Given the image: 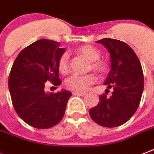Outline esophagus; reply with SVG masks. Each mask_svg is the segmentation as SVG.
I'll list each match as a JSON object with an SVG mask.
<instances>
[{
  "mask_svg": "<svg viewBox=\"0 0 154 154\" xmlns=\"http://www.w3.org/2000/svg\"><path fill=\"white\" fill-rule=\"evenodd\" d=\"M73 95H77V96H84L85 94V93H81V92H73L72 93Z\"/></svg>",
  "mask_w": 154,
  "mask_h": 154,
  "instance_id": "1",
  "label": "esophagus"
}]
</instances>
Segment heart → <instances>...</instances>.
Wrapping results in <instances>:
<instances>
[{
  "label": "heart",
  "mask_w": 154,
  "mask_h": 154,
  "mask_svg": "<svg viewBox=\"0 0 154 154\" xmlns=\"http://www.w3.org/2000/svg\"><path fill=\"white\" fill-rule=\"evenodd\" d=\"M77 52L85 57L88 61L90 62V67L94 71L103 73L106 70V64L105 62L100 60V52L98 49L91 45H84L77 49ZM59 71L65 74L69 69V54L64 52L60 56L58 60ZM96 81V77L94 74L71 75L65 80V86L72 91L84 92L88 90L90 85H93Z\"/></svg>",
  "instance_id": "heart-1"
}]
</instances>
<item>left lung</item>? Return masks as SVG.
Returning <instances> with one entry per match:
<instances>
[{"instance_id": "1", "label": "left lung", "mask_w": 154, "mask_h": 154, "mask_svg": "<svg viewBox=\"0 0 154 154\" xmlns=\"http://www.w3.org/2000/svg\"><path fill=\"white\" fill-rule=\"evenodd\" d=\"M96 43L104 46L110 54L111 69L103 84L113 92L110 97L101 95L98 105L89 110L90 116L101 126H120L139 106L144 90L141 64L134 51L122 41L105 38Z\"/></svg>"}]
</instances>
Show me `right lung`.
Returning <instances> with one entry per match:
<instances>
[{"label":"right lung","mask_w":154,"mask_h":154,"mask_svg":"<svg viewBox=\"0 0 154 154\" xmlns=\"http://www.w3.org/2000/svg\"><path fill=\"white\" fill-rule=\"evenodd\" d=\"M65 49L60 43L39 39L22 50L14 62L9 77L12 103L20 118L30 126L46 129L64 117L72 93L62 90L56 94L44 90L48 81L58 86V60Z\"/></svg>","instance_id":"add662e5"}]
</instances>
